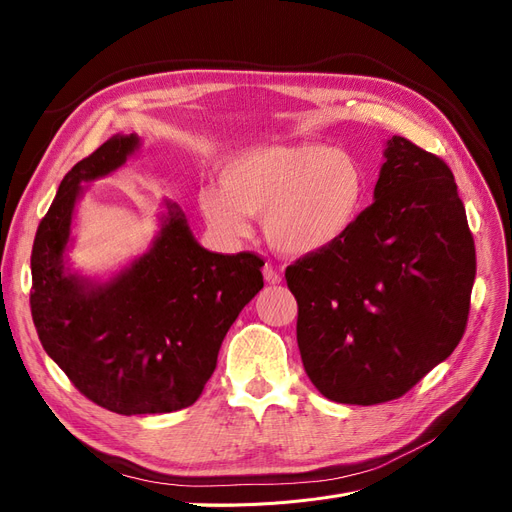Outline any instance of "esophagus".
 Wrapping results in <instances>:
<instances>
[{
  "label": "esophagus",
  "instance_id": "34e87169",
  "mask_svg": "<svg viewBox=\"0 0 512 512\" xmlns=\"http://www.w3.org/2000/svg\"><path fill=\"white\" fill-rule=\"evenodd\" d=\"M262 275H265V280L269 284H280L282 282V275L277 273V269H273L271 265H265V269H262Z\"/></svg>",
  "mask_w": 512,
  "mask_h": 512
}]
</instances>
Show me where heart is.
<instances>
[{"label":"heart","mask_w":512,"mask_h":512,"mask_svg":"<svg viewBox=\"0 0 512 512\" xmlns=\"http://www.w3.org/2000/svg\"><path fill=\"white\" fill-rule=\"evenodd\" d=\"M220 188H203L198 207L226 239L262 230L280 254L318 256L342 243L361 218L365 173L342 151L314 143L256 145L230 156L218 173Z\"/></svg>","instance_id":"heart-1"}]
</instances>
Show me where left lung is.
Masks as SVG:
<instances>
[{
	"label": "left lung",
	"instance_id": "obj_1",
	"mask_svg": "<svg viewBox=\"0 0 512 512\" xmlns=\"http://www.w3.org/2000/svg\"><path fill=\"white\" fill-rule=\"evenodd\" d=\"M384 156L350 235L286 269L303 367L337 404L406 395L457 348L470 314L476 250L451 168L404 136Z\"/></svg>",
	"mask_w": 512,
	"mask_h": 512
}]
</instances>
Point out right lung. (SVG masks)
<instances>
[{"label": "right lung", "instance_id": "obj_1", "mask_svg": "<svg viewBox=\"0 0 512 512\" xmlns=\"http://www.w3.org/2000/svg\"><path fill=\"white\" fill-rule=\"evenodd\" d=\"M136 147V134L113 136L68 170L36 230L29 292L46 354L89 401L126 416L192 406L230 324L262 288L256 254L207 252L175 205L151 250L115 280L66 273L79 185L113 173Z\"/></svg>", "mask_w": 512, "mask_h": 512}]
</instances>
